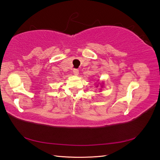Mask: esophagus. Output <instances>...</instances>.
Segmentation results:
<instances>
[{"label": "esophagus", "mask_w": 160, "mask_h": 160, "mask_svg": "<svg viewBox=\"0 0 160 160\" xmlns=\"http://www.w3.org/2000/svg\"><path fill=\"white\" fill-rule=\"evenodd\" d=\"M73 73L74 75H76V76H77V75L78 74V73H79V71H78V69H73Z\"/></svg>", "instance_id": "esophagus-1"}]
</instances>
